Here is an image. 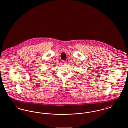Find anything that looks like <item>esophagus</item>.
<instances>
[{
	"instance_id": "34e87169",
	"label": "esophagus",
	"mask_w": 128,
	"mask_h": 128,
	"mask_svg": "<svg viewBox=\"0 0 128 128\" xmlns=\"http://www.w3.org/2000/svg\"><path fill=\"white\" fill-rule=\"evenodd\" d=\"M63 64H67L68 63H67V62H66V61H64V62H63Z\"/></svg>"
}]
</instances>
